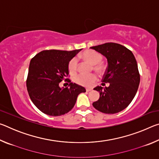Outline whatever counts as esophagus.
I'll return each instance as SVG.
<instances>
[{
	"label": "esophagus",
	"instance_id": "esophagus-1",
	"mask_svg": "<svg viewBox=\"0 0 159 159\" xmlns=\"http://www.w3.org/2000/svg\"><path fill=\"white\" fill-rule=\"evenodd\" d=\"M91 90H92V89H90V88H86V92H90Z\"/></svg>",
	"mask_w": 159,
	"mask_h": 159
}]
</instances>
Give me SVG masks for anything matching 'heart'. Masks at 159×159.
I'll use <instances>...</instances> for the list:
<instances>
[{
	"mask_svg": "<svg viewBox=\"0 0 159 159\" xmlns=\"http://www.w3.org/2000/svg\"><path fill=\"white\" fill-rule=\"evenodd\" d=\"M83 60L90 63L91 65H93V69L99 74L103 73L105 70V66L101 62L102 56L100 54L93 50H87L83 52L82 55ZM68 69L70 74H74L78 69V60L76 58L71 59L68 64ZM98 80L96 75H83L79 74L74 77L75 83L84 87H91Z\"/></svg>",
	"mask_w": 159,
	"mask_h": 159,
	"instance_id": "b5f03b06",
	"label": "heart"
}]
</instances>
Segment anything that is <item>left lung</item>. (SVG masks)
<instances>
[{
	"instance_id": "8db88e82",
	"label": "left lung",
	"mask_w": 159,
	"mask_h": 159,
	"mask_svg": "<svg viewBox=\"0 0 159 159\" xmlns=\"http://www.w3.org/2000/svg\"><path fill=\"white\" fill-rule=\"evenodd\" d=\"M90 48L107 58L108 66L102 82L109 83L108 87L94 88L100 96L93 106L104 114L121 111L134 98L140 80L134 56L127 48L115 43H106Z\"/></svg>"
}]
</instances>
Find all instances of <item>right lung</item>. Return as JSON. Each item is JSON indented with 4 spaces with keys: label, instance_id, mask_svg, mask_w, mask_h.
<instances>
[{
    "label": "right lung",
    "instance_id": "add662e5",
    "mask_svg": "<svg viewBox=\"0 0 159 159\" xmlns=\"http://www.w3.org/2000/svg\"><path fill=\"white\" fill-rule=\"evenodd\" d=\"M80 50H43L31 59L26 88L32 102L44 114L52 116L66 114L73 109L78 95L86 91L66 79L69 62ZM62 80L70 83L69 88L59 87Z\"/></svg>",
    "mask_w": 159,
    "mask_h": 159
}]
</instances>
